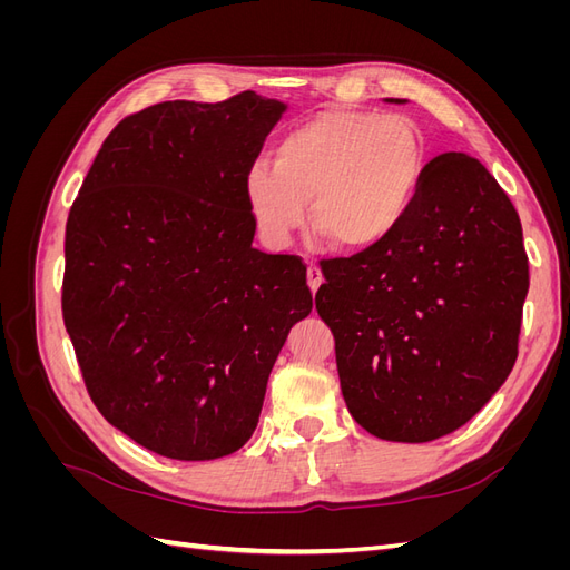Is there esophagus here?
<instances>
[{
	"label": "esophagus",
	"instance_id": "34e87169",
	"mask_svg": "<svg viewBox=\"0 0 570 570\" xmlns=\"http://www.w3.org/2000/svg\"><path fill=\"white\" fill-rule=\"evenodd\" d=\"M306 283L312 287V292H318V287L323 285V273L318 268V264H308L306 268Z\"/></svg>",
	"mask_w": 570,
	"mask_h": 570
}]
</instances>
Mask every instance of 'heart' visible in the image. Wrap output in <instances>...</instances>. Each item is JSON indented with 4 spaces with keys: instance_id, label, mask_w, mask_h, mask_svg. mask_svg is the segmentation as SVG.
I'll return each instance as SVG.
<instances>
[{
    "instance_id": "b5f03b06",
    "label": "heart",
    "mask_w": 570,
    "mask_h": 570,
    "mask_svg": "<svg viewBox=\"0 0 570 570\" xmlns=\"http://www.w3.org/2000/svg\"><path fill=\"white\" fill-rule=\"evenodd\" d=\"M273 163L245 174V202L271 245L304 226L306 202L318 235L340 249L387 239L409 216L425 180L428 147L402 114L331 109L289 128Z\"/></svg>"
}]
</instances>
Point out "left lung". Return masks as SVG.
<instances>
[{"label": "left lung", "mask_w": 570, "mask_h": 570, "mask_svg": "<svg viewBox=\"0 0 570 570\" xmlns=\"http://www.w3.org/2000/svg\"><path fill=\"white\" fill-rule=\"evenodd\" d=\"M321 268L316 308L335 337L342 396L371 435H450L504 385L528 256L519 214L478 159L440 154L400 228Z\"/></svg>", "instance_id": "8db88e82"}]
</instances>
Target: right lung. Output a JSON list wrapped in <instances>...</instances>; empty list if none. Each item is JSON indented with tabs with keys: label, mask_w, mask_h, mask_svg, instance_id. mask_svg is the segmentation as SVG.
Here are the masks:
<instances>
[{
	"label": "right lung",
	"mask_w": 570,
	"mask_h": 570,
	"mask_svg": "<svg viewBox=\"0 0 570 570\" xmlns=\"http://www.w3.org/2000/svg\"><path fill=\"white\" fill-rule=\"evenodd\" d=\"M287 105L161 101L109 132L66 223L61 308L95 406L178 461L237 452L287 333L299 256L252 247L245 174Z\"/></svg>",
	"instance_id": "1"
}]
</instances>
